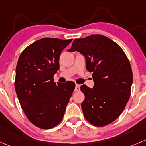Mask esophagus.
Returning a JSON list of instances; mask_svg holds the SVG:
<instances>
[{
  "label": "esophagus",
  "mask_w": 146,
  "mask_h": 146,
  "mask_svg": "<svg viewBox=\"0 0 146 146\" xmlns=\"http://www.w3.org/2000/svg\"><path fill=\"white\" fill-rule=\"evenodd\" d=\"M80 91V85H79V84H76L74 91Z\"/></svg>",
  "instance_id": "obj_1"
}]
</instances>
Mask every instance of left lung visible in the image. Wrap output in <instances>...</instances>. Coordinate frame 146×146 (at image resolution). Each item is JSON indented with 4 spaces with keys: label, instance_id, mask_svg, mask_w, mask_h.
<instances>
[{
    "label": "left lung",
    "instance_id": "1",
    "mask_svg": "<svg viewBox=\"0 0 146 146\" xmlns=\"http://www.w3.org/2000/svg\"><path fill=\"white\" fill-rule=\"evenodd\" d=\"M76 50L85 57L94 82L93 88H80L85 96L84 116L93 125L104 127L119 117L129 101L133 82L130 62L117 43L100 34L74 39L67 51Z\"/></svg>",
    "mask_w": 146,
    "mask_h": 146
}]
</instances>
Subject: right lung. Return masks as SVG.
I'll list each match as a JSON object with an SVG mask.
<instances>
[{
  "label": "right lung",
  "instance_id": "obj_1",
  "mask_svg": "<svg viewBox=\"0 0 146 146\" xmlns=\"http://www.w3.org/2000/svg\"><path fill=\"white\" fill-rule=\"evenodd\" d=\"M72 40L41 38L19 57L15 88L25 115L38 128L52 129L62 121L74 90L73 82L56 84L53 79L61 52Z\"/></svg>",
  "mask_w": 146,
  "mask_h": 146
}]
</instances>
